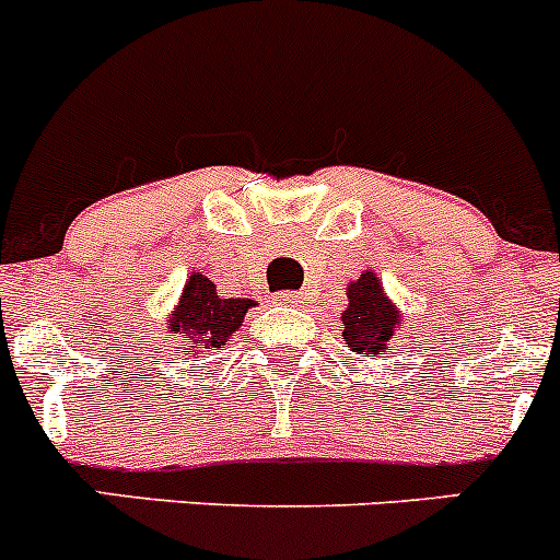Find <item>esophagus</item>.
<instances>
[{
	"mask_svg": "<svg viewBox=\"0 0 560 560\" xmlns=\"http://www.w3.org/2000/svg\"><path fill=\"white\" fill-rule=\"evenodd\" d=\"M276 301H279L281 306H301L303 295H298V292H279V298H276Z\"/></svg>",
	"mask_w": 560,
	"mask_h": 560,
	"instance_id": "1",
	"label": "esophagus"
}]
</instances>
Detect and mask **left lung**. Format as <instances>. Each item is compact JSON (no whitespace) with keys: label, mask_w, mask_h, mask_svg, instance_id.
I'll list each match as a JSON object with an SVG mask.
<instances>
[{"label":"left lung","mask_w":560,"mask_h":560,"mask_svg":"<svg viewBox=\"0 0 560 560\" xmlns=\"http://www.w3.org/2000/svg\"><path fill=\"white\" fill-rule=\"evenodd\" d=\"M347 298L349 306L341 314V322L349 349L360 358H380L387 352L395 327L400 325L398 308L393 306L374 270L360 273V279L349 284Z\"/></svg>","instance_id":"left-lung-1"}]
</instances>
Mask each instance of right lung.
<instances>
[{
    "label": "right lung",
    "instance_id": "add662e5",
    "mask_svg": "<svg viewBox=\"0 0 560 560\" xmlns=\"http://www.w3.org/2000/svg\"><path fill=\"white\" fill-rule=\"evenodd\" d=\"M252 306V298H222L208 276L191 273L167 322L180 347L191 343V352L200 354L222 349Z\"/></svg>",
    "mask_w": 560,
    "mask_h": 560
}]
</instances>
